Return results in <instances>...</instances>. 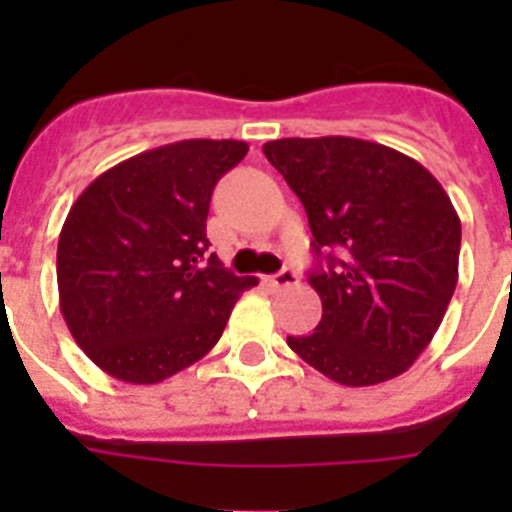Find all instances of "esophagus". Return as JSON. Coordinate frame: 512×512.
Masks as SVG:
<instances>
[{"mask_svg":"<svg viewBox=\"0 0 512 512\" xmlns=\"http://www.w3.org/2000/svg\"><path fill=\"white\" fill-rule=\"evenodd\" d=\"M266 282H269L274 289L295 287V284H297V274L292 269H282V271H277V274H271V277L266 279Z\"/></svg>","mask_w":512,"mask_h":512,"instance_id":"obj_1","label":"esophagus"}]
</instances>
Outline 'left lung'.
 Segmentation results:
<instances>
[{
    "label": "left lung",
    "mask_w": 512,
    "mask_h": 512,
    "mask_svg": "<svg viewBox=\"0 0 512 512\" xmlns=\"http://www.w3.org/2000/svg\"><path fill=\"white\" fill-rule=\"evenodd\" d=\"M264 156L300 197L328 264L310 274L320 325L287 336L289 348L346 387L408 372L459 279L461 220L449 194L415 158L372 140L282 138Z\"/></svg>",
    "instance_id": "8db88e82"
}]
</instances>
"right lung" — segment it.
Listing matches in <instances>:
<instances>
[{
	"label": "right lung",
	"instance_id": "right-lung-1",
	"mask_svg": "<svg viewBox=\"0 0 512 512\" xmlns=\"http://www.w3.org/2000/svg\"><path fill=\"white\" fill-rule=\"evenodd\" d=\"M248 153L243 140L192 138L99 174L58 235V300L74 341L128 384L174 377L220 341L256 277L207 256L217 179Z\"/></svg>",
	"mask_w": 512,
	"mask_h": 512
}]
</instances>
